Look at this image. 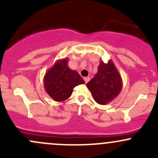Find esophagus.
Masks as SVG:
<instances>
[{"label":"esophagus","instance_id":"obj_1","mask_svg":"<svg viewBox=\"0 0 158 158\" xmlns=\"http://www.w3.org/2000/svg\"><path fill=\"white\" fill-rule=\"evenodd\" d=\"M89 80H90V77H89V76H87V77L84 78V81H85V83H87V82H88Z\"/></svg>","mask_w":158,"mask_h":158}]
</instances>
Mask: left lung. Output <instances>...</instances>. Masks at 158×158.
<instances>
[{"mask_svg":"<svg viewBox=\"0 0 158 158\" xmlns=\"http://www.w3.org/2000/svg\"><path fill=\"white\" fill-rule=\"evenodd\" d=\"M86 85L98 104L106 105L118 95L123 85L120 73L110 60L108 63L100 61L98 72Z\"/></svg>","mask_w":158,"mask_h":158,"instance_id":"obj_1","label":"left lung"}]
</instances>
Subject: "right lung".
Wrapping results in <instances>:
<instances>
[{"label":"right lung","instance_id":"add662e5","mask_svg":"<svg viewBox=\"0 0 158 158\" xmlns=\"http://www.w3.org/2000/svg\"><path fill=\"white\" fill-rule=\"evenodd\" d=\"M68 62L67 58L58 60L44 76V89L56 102L66 100L75 86L85 83L79 73L68 66Z\"/></svg>","mask_w":158,"mask_h":158}]
</instances>
